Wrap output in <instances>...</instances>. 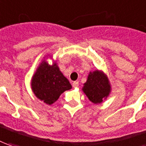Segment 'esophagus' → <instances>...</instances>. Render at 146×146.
<instances>
[{
	"mask_svg": "<svg viewBox=\"0 0 146 146\" xmlns=\"http://www.w3.org/2000/svg\"><path fill=\"white\" fill-rule=\"evenodd\" d=\"M72 86H73L74 88H77V87L79 86V82H77V81L73 82V83H72Z\"/></svg>",
	"mask_w": 146,
	"mask_h": 146,
	"instance_id": "esophagus-1",
	"label": "esophagus"
}]
</instances>
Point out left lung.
<instances>
[{
    "instance_id": "1",
    "label": "left lung",
    "mask_w": 146,
    "mask_h": 146,
    "mask_svg": "<svg viewBox=\"0 0 146 146\" xmlns=\"http://www.w3.org/2000/svg\"><path fill=\"white\" fill-rule=\"evenodd\" d=\"M82 90L90 102L98 104L109 96L111 86L107 75L102 71L96 70L89 73Z\"/></svg>"
}]
</instances>
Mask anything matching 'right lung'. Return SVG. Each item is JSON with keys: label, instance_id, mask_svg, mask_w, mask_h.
<instances>
[{"label": "right lung", "instance_id": "add662e5", "mask_svg": "<svg viewBox=\"0 0 146 146\" xmlns=\"http://www.w3.org/2000/svg\"><path fill=\"white\" fill-rule=\"evenodd\" d=\"M31 87L36 98L48 105H52L62 93L71 89L72 86L60 71L56 61L50 65L47 60H43L32 77Z\"/></svg>", "mask_w": 146, "mask_h": 146}]
</instances>
